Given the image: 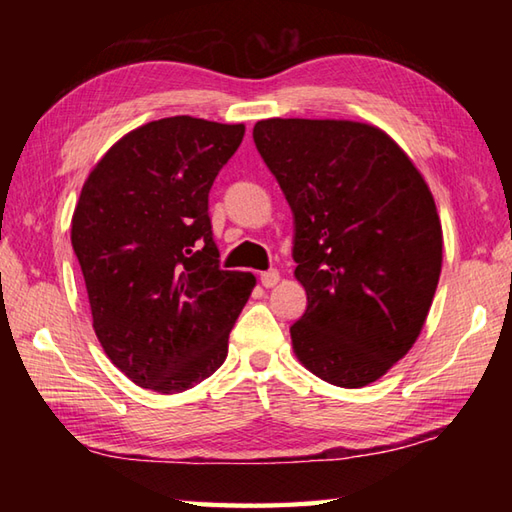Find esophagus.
<instances>
[{"mask_svg":"<svg viewBox=\"0 0 512 512\" xmlns=\"http://www.w3.org/2000/svg\"><path fill=\"white\" fill-rule=\"evenodd\" d=\"M259 280H262V284L266 289H273L277 282H280V271H275V268H271V271H264L262 275H259Z\"/></svg>","mask_w":512,"mask_h":512,"instance_id":"34e87169","label":"esophagus"}]
</instances>
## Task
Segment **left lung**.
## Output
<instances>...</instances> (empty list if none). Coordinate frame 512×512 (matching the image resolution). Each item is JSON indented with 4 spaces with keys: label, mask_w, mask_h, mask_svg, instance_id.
<instances>
[{
    "label": "left lung",
    "mask_w": 512,
    "mask_h": 512,
    "mask_svg": "<svg viewBox=\"0 0 512 512\" xmlns=\"http://www.w3.org/2000/svg\"><path fill=\"white\" fill-rule=\"evenodd\" d=\"M257 151L296 221L291 325L298 361L327 384L368 386L413 348L443 266L431 189L400 144L348 119H262Z\"/></svg>",
    "instance_id": "8db88e82"
}]
</instances>
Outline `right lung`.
I'll list each match as a JSON object with an SVG mask.
<instances>
[{"label": "right lung", "mask_w": 512, "mask_h": 512, "mask_svg": "<svg viewBox=\"0 0 512 512\" xmlns=\"http://www.w3.org/2000/svg\"><path fill=\"white\" fill-rule=\"evenodd\" d=\"M244 124L196 117L149 121L94 164L72 216L108 359L149 391L201 384L228 357V336L255 287L223 271L207 196L244 140Z\"/></svg>", "instance_id": "add662e5"}]
</instances>
